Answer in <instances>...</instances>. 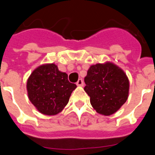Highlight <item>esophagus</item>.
Here are the masks:
<instances>
[{
  "instance_id": "esophagus-1",
  "label": "esophagus",
  "mask_w": 155,
  "mask_h": 155,
  "mask_svg": "<svg viewBox=\"0 0 155 155\" xmlns=\"http://www.w3.org/2000/svg\"><path fill=\"white\" fill-rule=\"evenodd\" d=\"M76 84L78 86H83V85H84V81H83V79L79 78L78 81H77Z\"/></svg>"
}]
</instances>
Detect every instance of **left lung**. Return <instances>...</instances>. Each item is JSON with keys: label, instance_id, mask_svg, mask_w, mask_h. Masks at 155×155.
Instances as JSON below:
<instances>
[{"label": "left lung", "instance_id": "left-lung-1", "mask_svg": "<svg viewBox=\"0 0 155 155\" xmlns=\"http://www.w3.org/2000/svg\"><path fill=\"white\" fill-rule=\"evenodd\" d=\"M84 82V89L90 97V102L100 114H113L128 98L130 84L127 75L112 63L91 66Z\"/></svg>", "mask_w": 155, "mask_h": 155}]
</instances>
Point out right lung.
Wrapping results in <instances>:
<instances>
[{"mask_svg":"<svg viewBox=\"0 0 155 155\" xmlns=\"http://www.w3.org/2000/svg\"><path fill=\"white\" fill-rule=\"evenodd\" d=\"M76 87L54 64L39 66L27 81L29 100L41 113L48 116L61 113Z\"/></svg>","mask_w":155,"mask_h":155,"instance_id":"right-lung-1","label":"right lung"}]
</instances>
